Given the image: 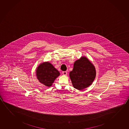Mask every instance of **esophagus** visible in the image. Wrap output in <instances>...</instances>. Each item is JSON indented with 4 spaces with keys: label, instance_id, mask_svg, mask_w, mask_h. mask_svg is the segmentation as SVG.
<instances>
[{
    "label": "esophagus",
    "instance_id": "1",
    "mask_svg": "<svg viewBox=\"0 0 129 129\" xmlns=\"http://www.w3.org/2000/svg\"><path fill=\"white\" fill-rule=\"evenodd\" d=\"M62 74H63V75H67V72H62Z\"/></svg>",
    "mask_w": 129,
    "mask_h": 129
}]
</instances>
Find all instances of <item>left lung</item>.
Returning <instances> with one entry per match:
<instances>
[{
	"label": "left lung",
	"instance_id": "8db88e82",
	"mask_svg": "<svg viewBox=\"0 0 129 129\" xmlns=\"http://www.w3.org/2000/svg\"><path fill=\"white\" fill-rule=\"evenodd\" d=\"M96 76L95 67L87 57L82 56L74 63L69 76L73 87L81 90L91 85Z\"/></svg>",
	"mask_w": 129,
	"mask_h": 129
}]
</instances>
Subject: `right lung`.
Here are the masks:
<instances>
[{"label":"right lung","mask_w":129,"mask_h":129,"mask_svg":"<svg viewBox=\"0 0 129 129\" xmlns=\"http://www.w3.org/2000/svg\"><path fill=\"white\" fill-rule=\"evenodd\" d=\"M37 79L44 85L50 87L56 79L60 75L59 72L49 61L40 64L36 69Z\"/></svg>","instance_id":"right-lung-1"}]
</instances>
